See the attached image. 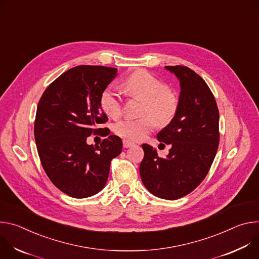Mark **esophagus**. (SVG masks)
Masks as SVG:
<instances>
[{
  "label": "esophagus",
  "instance_id": "esophagus-1",
  "mask_svg": "<svg viewBox=\"0 0 259 259\" xmlns=\"http://www.w3.org/2000/svg\"><path fill=\"white\" fill-rule=\"evenodd\" d=\"M135 145V143L128 141V140H123V147L124 148H128V147H132Z\"/></svg>",
  "mask_w": 259,
  "mask_h": 259
}]
</instances>
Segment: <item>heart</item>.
<instances>
[{"mask_svg": "<svg viewBox=\"0 0 259 259\" xmlns=\"http://www.w3.org/2000/svg\"><path fill=\"white\" fill-rule=\"evenodd\" d=\"M121 86L131 97L143 101L141 115L145 117L117 122L114 126V132L117 135L132 141H140L154 128L155 122L163 125L175 116L179 105L177 96L165 89L164 83L151 73L145 70L136 71ZM101 106L109 116L117 117L121 113L122 101L117 93L107 89L102 94Z\"/></svg>", "mask_w": 259, "mask_h": 259, "instance_id": "obj_1", "label": "heart"}]
</instances>
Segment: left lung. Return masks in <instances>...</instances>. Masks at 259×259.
<instances>
[{"instance_id": "1", "label": "left lung", "mask_w": 259, "mask_h": 259, "mask_svg": "<svg viewBox=\"0 0 259 259\" xmlns=\"http://www.w3.org/2000/svg\"><path fill=\"white\" fill-rule=\"evenodd\" d=\"M165 69L180 84L175 116L156 136L170 149L161 158L152 146L143 144L140 175L148 191L173 200L190 193L207 176L219 144V111L209 86L194 71L184 66Z\"/></svg>"}]
</instances>
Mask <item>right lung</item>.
<instances>
[{"instance_id": "right-lung-1", "label": "right lung", "mask_w": 259, "mask_h": 259, "mask_svg": "<svg viewBox=\"0 0 259 259\" xmlns=\"http://www.w3.org/2000/svg\"><path fill=\"white\" fill-rule=\"evenodd\" d=\"M117 69L77 66L56 78L42 95L36 113L35 140L39 157L51 182L66 194L83 198L101 191L111 160L122 150V141L111 135L100 146L86 139L108 120L101 97Z\"/></svg>"}]
</instances>
